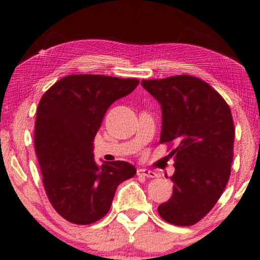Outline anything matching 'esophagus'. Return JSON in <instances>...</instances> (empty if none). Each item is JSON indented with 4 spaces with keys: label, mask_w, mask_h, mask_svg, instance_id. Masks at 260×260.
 <instances>
[{
    "label": "esophagus",
    "mask_w": 260,
    "mask_h": 260,
    "mask_svg": "<svg viewBox=\"0 0 260 260\" xmlns=\"http://www.w3.org/2000/svg\"><path fill=\"white\" fill-rule=\"evenodd\" d=\"M136 174H138V176H143V177H148V178H153L157 176V174H155L154 172H151V171H148V169H138V172H136Z\"/></svg>",
    "instance_id": "esophagus-1"
}]
</instances>
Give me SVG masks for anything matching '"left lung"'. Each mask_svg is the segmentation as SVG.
Returning <instances> with one entry per match:
<instances>
[{"mask_svg": "<svg viewBox=\"0 0 260 260\" xmlns=\"http://www.w3.org/2000/svg\"><path fill=\"white\" fill-rule=\"evenodd\" d=\"M141 84L161 106L160 143H177L171 152L173 194L158 212L171 224L193 225L212 209L229 182L235 134L231 109L209 84L188 75Z\"/></svg>", "mask_w": 260, "mask_h": 260, "instance_id": "left-lung-1", "label": "left lung"}]
</instances>
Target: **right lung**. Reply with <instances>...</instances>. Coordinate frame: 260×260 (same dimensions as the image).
<instances>
[{"label":"right lung","instance_id":"1","mask_svg":"<svg viewBox=\"0 0 260 260\" xmlns=\"http://www.w3.org/2000/svg\"><path fill=\"white\" fill-rule=\"evenodd\" d=\"M139 85L136 78L69 75L44 93L35 122V152L49 200L70 223L88 225L109 211L117 186L136 174L126 161L94 160L93 141L107 110Z\"/></svg>","mask_w":260,"mask_h":260}]
</instances>
